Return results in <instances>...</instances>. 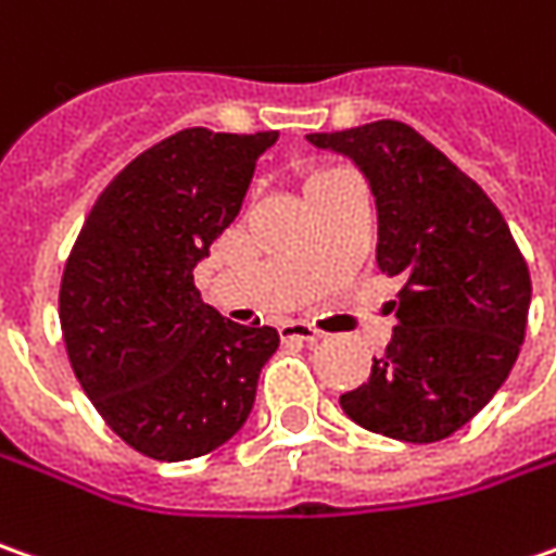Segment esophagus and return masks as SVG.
Here are the masks:
<instances>
[{"mask_svg":"<svg viewBox=\"0 0 556 556\" xmlns=\"http://www.w3.org/2000/svg\"><path fill=\"white\" fill-rule=\"evenodd\" d=\"M279 332H282L286 341H307V344H316V341L326 338L316 326H311V323H282Z\"/></svg>","mask_w":556,"mask_h":556,"instance_id":"1","label":"esophagus"}]
</instances>
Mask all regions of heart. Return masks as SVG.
Listing matches in <instances>:
<instances>
[{
	"instance_id": "heart-1",
	"label": "heart",
	"mask_w": 556,
	"mask_h": 556,
	"mask_svg": "<svg viewBox=\"0 0 556 556\" xmlns=\"http://www.w3.org/2000/svg\"><path fill=\"white\" fill-rule=\"evenodd\" d=\"M332 175H344V168H326V172H319V175H316L314 181H319V178H332Z\"/></svg>"
}]
</instances>
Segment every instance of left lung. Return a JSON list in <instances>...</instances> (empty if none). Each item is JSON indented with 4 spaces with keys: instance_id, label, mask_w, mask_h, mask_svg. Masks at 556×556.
Here are the masks:
<instances>
[{
    "instance_id": "left-lung-1",
    "label": "left lung",
    "mask_w": 556,
    "mask_h": 556,
    "mask_svg": "<svg viewBox=\"0 0 556 556\" xmlns=\"http://www.w3.org/2000/svg\"><path fill=\"white\" fill-rule=\"evenodd\" d=\"M307 141L351 156L378 208V267L403 277L391 344L341 393L359 428L437 443L486 406L527 336L529 267L502 212L412 125L378 119Z\"/></svg>"
}]
</instances>
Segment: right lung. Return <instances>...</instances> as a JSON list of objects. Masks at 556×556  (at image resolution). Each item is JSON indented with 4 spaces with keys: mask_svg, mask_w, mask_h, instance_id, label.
Segmentation results:
<instances>
[{
    "mask_svg": "<svg viewBox=\"0 0 556 556\" xmlns=\"http://www.w3.org/2000/svg\"><path fill=\"white\" fill-rule=\"evenodd\" d=\"M277 138L184 128L106 184L73 242L58 298L70 366L106 428L147 458L227 443L279 348L277 329L224 319L193 282Z\"/></svg>",
    "mask_w": 556,
    "mask_h": 556,
    "instance_id": "add662e5",
    "label": "right lung"
}]
</instances>
